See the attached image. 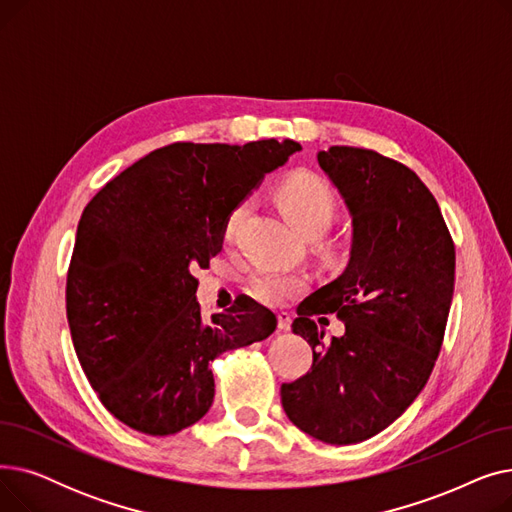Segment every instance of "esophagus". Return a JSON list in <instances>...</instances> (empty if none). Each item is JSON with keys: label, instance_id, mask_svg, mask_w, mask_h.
I'll return each mask as SVG.
<instances>
[{"label": "esophagus", "instance_id": "esophagus-1", "mask_svg": "<svg viewBox=\"0 0 512 512\" xmlns=\"http://www.w3.org/2000/svg\"><path fill=\"white\" fill-rule=\"evenodd\" d=\"M290 326H292V317H290L286 311H280V313H278V328H280L282 332H288Z\"/></svg>", "mask_w": 512, "mask_h": 512}]
</instances>
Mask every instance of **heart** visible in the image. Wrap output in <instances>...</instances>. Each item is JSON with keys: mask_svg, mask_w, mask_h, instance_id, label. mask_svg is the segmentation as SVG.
Returning a JSON list of instances; mask_svg holds the SVG:
<instances>
[{"mask_svg": "<svg viewBox=\"0 0 512 512\" xmlns=\"http://www.w3.org/2000/svg\"><path fill=\"white\" fill-rule=\"evenodd\" d=\"M276 201L288 222L305 236L324 234L338 218V199L332 186L315 174L299 172L282 180L276 188ZM249 211V201L236 203L226 215L222 236L232 240ZM309 276L303 272H284L274 267H261L247 286L255 299L267 305H282L292 294L307 288Z\"/></svg>", "mask_w": 512, "mask_h": 512, "instance_id": "obj_1", "label": "heart"}]
</instances>
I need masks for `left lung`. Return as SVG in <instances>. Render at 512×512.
I'll return each instance as SVG.
<instances>
[{"mask_svg": "<svg viewBox=\"0 0 512 512\" xmlns=\"http://www.w3.org/2000/svg\"><path fill=\"white\" fill-rule=\"evenodd\" d=\"M317 161L353 215L346 270L299 305L292 332L311 369L282 384L288 419L326 444H357L409 409L429 380L454 292V242L419 176L378 151L330 147ZM336 312L345 336L320 342L313 314Z\"/></svg>", "mask_w": 512, "mask_h": 512, "instance_id": "obj_1", "label": "left lung"}]
</instances>
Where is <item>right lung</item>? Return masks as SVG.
I'll list each match as a JSON object with an SVG mask.
<instances>
[{"instance_id":"right-lung-1","label":"right lung","mask_w":512,"mask_h":512,"mask_svg":"<svg viewBox=\"0 0 512 512\" xmlns=\"http://www.w3.org/2000/svg\"><path fill=\"white\" fill-rule=\"evenodd\" d=\"M301 145L172 143L107 182L80 215L66 278L76 357L101 405L147 436L211 407L209 363L270 336L278 319L247 294L205 321L197 267L222 249L230 209Z\"/></svg>"}]
</instances>
